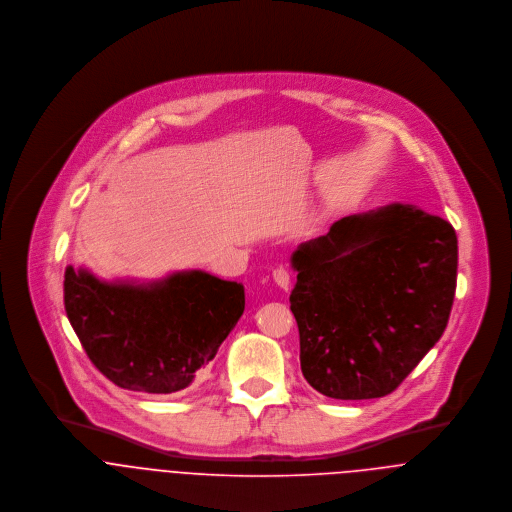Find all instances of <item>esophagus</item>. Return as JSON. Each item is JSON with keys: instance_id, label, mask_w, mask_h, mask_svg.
Listing matches in <instances>:
<instances>
[{"instance_id": "obj_1", "label": "esophagus", "mask_w": 512, "mask_h": 512, "mask_svg": "<svg viewBox=\"0 0 512 512\" xmlns=\"http://www.w3.org/2000/svg\"><path fill=\"white\" fill-rule=\"evenodd\" d=\"M293 274L288 270V268H284V266H280V268H276L274 270V282L282 288V290H288L290 286H292Z\"/></svg>"}]
</instances>
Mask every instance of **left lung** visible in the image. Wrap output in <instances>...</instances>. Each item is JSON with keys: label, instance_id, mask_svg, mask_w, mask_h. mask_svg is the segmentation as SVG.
Listing matches in <instances>:
<instances>
[{"label": "left lung", "instance_id": "8db88e82", "mask_svg": "<svg viewBox=\"0 0 512 512\" xmlns=\"http://www.w3.org/2000/svg\"><path fill=\"white\" fill-rule=\"evenodd\" d=\"M305 380L337 400L394 392L447 327L457 234L412 205L337 220L292 256Z\"/></svg>", "mask_w": 512, "mask_h": 512}]
</instances>
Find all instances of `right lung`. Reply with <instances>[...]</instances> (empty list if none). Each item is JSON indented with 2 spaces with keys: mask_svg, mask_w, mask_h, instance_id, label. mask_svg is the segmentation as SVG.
I'll return each mask as SVG.
<instances>
[{
  "mask_svg": "<svg viewBox=\"0 0 512 512\" xmlns=\"http://www.w3.org/2000/svg\"><path fill=\"white\" fill-rule=\"evenodd\" d=\"M65 311L92 365L126 390L173 394L215 359L244 311V288L205 272L151 286L65 272Z\"/></svg>",
  "mask_w": 512,
  "mask_h": 512,
  "instance_id": "add662e5",
  "label": "right lung"
}]
</instances>
